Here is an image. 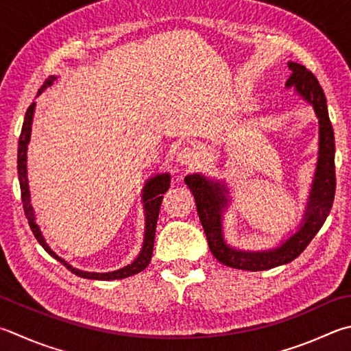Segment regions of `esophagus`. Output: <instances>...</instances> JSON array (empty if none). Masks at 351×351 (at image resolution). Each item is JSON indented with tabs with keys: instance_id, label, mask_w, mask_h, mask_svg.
Returning a JSON list of instances; mask_svg holds the SVG:
<instances>
[{
	"instance_id": "1",
	"label": "esophagus",
	"mask_w": 351,
	"mask_h": 351,
	"mask_svg": "<svg viewBox=\"0 0 351 351\" xmlns=\"http://www.w3.org/2000/svg\"><path fill=\"white\" fill-rule=\"evenodd\" d=\"M197 158H199V154H197V150L195 147H192V145L182 147L176 154V161L182 165H192L197 161Z\"/></svg>"
}]
</instances>
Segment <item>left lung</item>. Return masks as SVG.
Masks as SVG:
<instances>
[{"label": "left lung", "instance_id": "obj_1", "mask_svg": "<svg viewBox=\"0 0 351 351\" xmlns=\"http://www.w3.org/2000/svg\"><path fill=\"white\" fill-rule=\"evenodd\" d=\"M289 69L291 75L287 80L285 87H295L296 92L313 107L319 119V156H317L307 208H305L304 219L298 232L285 239L281 245L270 250L250 252L230 247L226 242L224 232H222V213L228 202L227 187L218 181L208 180L201 173L189 175L184 180L195 196L196 210L206 232L210 252L219 263L233 269L263 271L291 263L321 230L333 206L336 190L335 133L328 118L326 95L316 76L308 69L291 61L289 62Z\"/></svg>", "mask_w": 351, "mask_h": 351}]
</instances>
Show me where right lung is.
Masks as SVG:
<instances>
[{
	"mask_svg": "<svg viewBox=\"0 0 351 351\" xmlns=\"http://www.w3.org/2000/svg\"><path fill=\"white\" fill-rule=\"evenodd\" d=\"M56 76H49L46 82L41 86L38 95H41L44 88H47L53 84ZM34 113H35V103L29 106L27 112H25L20 141H18V180H20V187H21V199H23V208L25 213V218L29 221V226L34 232L36 241L43 245L44 250H46L50 256H53L56 261L67 267V270L75 273L76 276L86 278V279H97V281H113V279H123L136 275V273L143 271L145 267L149 265L152 259V253H154V242H155V232H156V222L159 216V208H161L162 202V195L167 192L170 187V175L169 173H161L154 178H150L145 182L143 187V202H144V212H145V230H144V242L143 248L139 252L138 256L133 259V263L129 265L123 267V269L114 270V271H107V273H97V271H84L80 269H75L67 261L58 256L52 248L46 244V239H44L40 227L35 222V212L34 207L30 204V192H29V180H27V144L30 141V132H32V123H34Z\"/></svg>",
	"mask_w": 351,
	"mask_h": 351,
	"instance_id": "right-lung-1",
	"label": "right lung"
}]
</instances>
